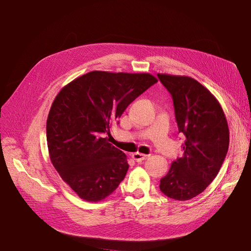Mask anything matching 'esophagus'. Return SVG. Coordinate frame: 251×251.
<instances>
[{"label":"esophagus","mask_w":251,"mask_h":251,"mask_svg":"<svg viewBox=\"0 0 251 251\" xmlns=\"http://www.w3.org/2000/svg\"><path fill=\"white\" fill-rule=\"evenodd\" d=\"M148 156L149 155H146V154H142V153H134V154H131V157H132V159H134V161H136V162H142V161H145L146 158H148Z\"/></svg>","instance_id":"esophagus-1"}]
</instances>
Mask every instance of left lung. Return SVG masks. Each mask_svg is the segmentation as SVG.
<instances>
[{
	"mask_svg": "<svg viewBox=\"0 0 251 251\" xmlns=\"http://www.w3.org/2000/svg\"><path fill=\"white\" fill-rule=\"evenodd\" d=\"M157 76L174 101L179 132L183 134V155L173 162L159 189L177 201L201 194L222 166L230 134L219 101L196 79L158 73Z\"/></svg>",
	"mask_w": 251,
	"mask_h": 251,
	"instance_id": "8db88e82",
	"label": "left lung"
}]
</instances>
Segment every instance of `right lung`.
<instances>
[{"label":"right lung","instance_id":"right-lung-1","mask_svg":"<svg viewBox=\"0 0 251 251\" xmlns=\"http://www.w3.org/2000/svg\"><path fill=\"white\" fill-rule=\"evenodd\" d=\"M156 82L149 73L92 71L56 96L46 123L50 162L82 200L102 201L125 178V153L102 135H109L127 106Z\"/></svg>","mask_w":251,"mask_h":251}]
</instances>
